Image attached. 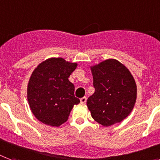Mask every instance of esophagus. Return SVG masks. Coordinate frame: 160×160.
<instances>
[{
  "label": "esophagus",
  "mask_w": 160,
  "mask_h": 160,
  "mask_svg": "<svg viewBox=\"0 0 160 160\" xmlns=\"http://www.w3.org/2000/svg\"><path fill=\"white\" fill-rule=\"evenodd\" d=\"M86 100H87L86 97H83V98H80V102H81V103H85V102H86Z\"/></svg>",
  "instance_id": "esophagus-1"
}]
</instances>
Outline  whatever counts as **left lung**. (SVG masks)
I'll use <instances>...</instances> for the list:
<instances>
[{"mask_svg": "<svg viewBox=\"0 0 160 160\" xmlns=\"http://www.w3.org/2000/svg\"><path fill=\"white\" fill-rule=\"evenodd\" d=\"M94 93L87 99L92 118L104 127L125 119L134 108L136 84L128 69L109 59L91 67Z\"/></svg>", "mask_w": 160, "mask_h": 160, "instance_id": "1", "label": "left lung"}]
</instances>
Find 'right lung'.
Masks as SVG:
<instances>
[{
	"label": "right lung",
	"instance_id": "right-lung-1",
	"mask_svg": "<svg viewBox=\"0 0 160 160\" xmlns=\"http://www.w3.org/2000/svg\"><path fill=\"white\" fill-rule=\"evenodd\" d=\"M76 67V63L62 58H50L33 71L27 95L38 120L52 127H59L67 122L74 105L80 102L75 97V85L68 80Z\"/></svg>",
	"mask_w": 160,
	"mask_h": 160
}]
</instances>
